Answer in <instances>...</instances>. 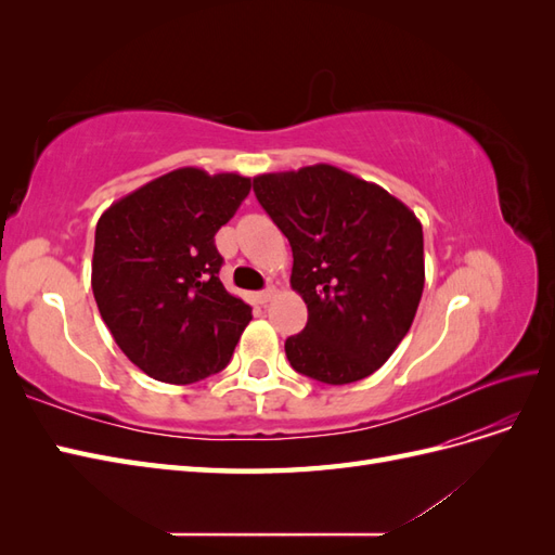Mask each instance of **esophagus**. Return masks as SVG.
I'll list each match as a JSON object with an SVG mask.
<instances>
[{
    "label": "esophagus",
    "instance_id": "esophagus-1",
    "mask_svg": "<svg viewBox=\"0 0 555 555\" xmlns=\"http://www.w3.org/2000/svg\"><path fill=\"white\" fill-rule=\"evenodd\" d=\"M273 298H275V287H268V289H263V292H259V294H257V304L268 306V304H271Z\"/></svg>",
    "mask_w": 555,
    "mask_h": 555
}]
</instances>
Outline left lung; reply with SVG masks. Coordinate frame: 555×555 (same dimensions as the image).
<instances>
[{"label": "left lung", "mask_w": 555, "mask_h": 555, "mask_svg": "<svg viewBox=\"0 0 555 555\" xmlns=\"http://www.w3.org/2000/svg\"><path fill=\"white\" fill-rule=\"evenodd\" d=\"M255 194L289 238L292 289L308 324L284 343L292 367L324 384L373 375L405 338L424 294L416 215L338 166L255 178Z\"/></svg>", "instance_id": "8db88e82"}]
</instances>
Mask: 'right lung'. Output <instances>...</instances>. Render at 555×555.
<instances>
[{
	"label": "right lung",
	"mask_w": 555,
	"mask_h": 555,
	"mask_svg": "<svg viewBox=\"0 0 555 555\" xmlns=\"http://www.w3.org/2000/svg\"><path fill=\"white\" fill-rule=\"evenodd\" d=\"M238 173L184 166L99 217L92 292L113 340L145 375L192 384L229 363L251 308L220 282L215 233L249 194Z\"/></svg>",
	"instance_id": "right-lung-1"
}]
</instances>
